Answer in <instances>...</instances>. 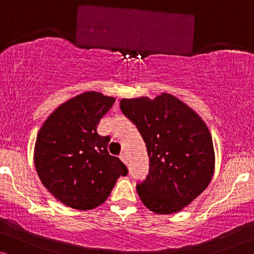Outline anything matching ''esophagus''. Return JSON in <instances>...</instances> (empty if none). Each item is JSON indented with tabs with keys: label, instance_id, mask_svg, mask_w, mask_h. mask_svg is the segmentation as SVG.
<instances>
[{
	"label": "esophagus",
	"instance_id": "34e87169",
	"mask_svg": "<svg viewBox=\"0 0 254 254\" xmlns=\"http://www.w3.org/2000/svg\"><path fill=\"white\" fill-rule=\"evenodd\" d=\"M119 158L125 163V164H126V163H127V158H126V155H125V152H123V154H120Z\"/></svg>",
	"mask_w": 254,
	"mask_h": 254
}]
</instances>
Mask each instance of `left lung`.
Masks as SVG:
<instances>
[{
  "mask_svg": "<svg viewBox=\"0 0 254 254\" xmlns=\"http://www.w3.org/2000/svg\"><path fill=\"white\" fill-rule=\"evenodd\" d=\"M120 109L136 125L150 159L149 175L137 184L138 196L155 214L183 210L213 178L215 152L210 131L189 105L163 92L121 99Z\"/></svg>",
  "mask_w": 254,
  "mask_h": 254,
  "instance_id": "8db88e82",
  "label": "left lung"
}]
</instances>
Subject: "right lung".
<instances>
[{
    "instance_id": "add662e5",
    "label": "right lung",
    "mask_w": 254,
    "mask_h": 254,
    "mask_svg": "<svg viewBox=\"0 0 254 254\" xmlns=\"http://www.w3.org/2000/svg\"><path fill=\"white\" fill-rule=\"evenodd\" d=\"M116 102L86 91L61 104L45 120L34 145V166L55 199L78 210L100 206L112 192L126 165L107 151L110 137L97 126Z\"/></svg>"
}]
</instances>
